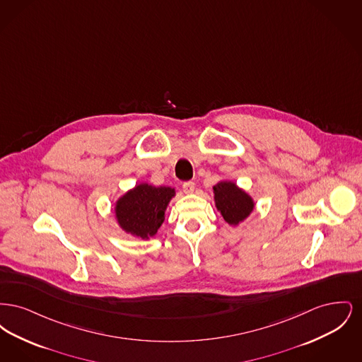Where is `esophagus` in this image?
Wrapping results in <instances>:
<instances>
[{
	"label": "esophagus",
	"mask_w": 362,
	"mask_h": 362,
	"mask_svg": "<svg viewBox=\"0 0 362 362\" xmlns=\"http://www.w3.org/2000/svg\"><path fill=\"white\" fill-rule=\"evenodd\" d=\"M194 189H195L194 182H185V183H183V191H185L186 194L194 192Z\"/></svg>",
	"instance_id": "1"
}]
</instances>
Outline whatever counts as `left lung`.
<instances>
[{
    "label": "left lung",
    "instance_id": "8db88e82",
    "mask_svg": "<svg viewBox=\"0 0 362 362\" xmlns=\"http://www.w3.org/2000/svg\"><path fill=\"white\" fill-rule=\"evenodd\" d=\"M214 202L217 210L221 213L225 223L229 225H239L244 221L254 210V199L236 186L233 182L223 180L214 187Z\"/></svg>",
    "mask_w": 362,
    "mask_h": 362
}]
</instances>
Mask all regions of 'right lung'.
I'll list each match as a JSON object with an SVG mask.
<instances>
[{"instance_id":"1","label":"right lung","mask_w":362,"mask_h":362,"mask_svg":"<svg viewBox=\"0 0 362 362\" xmlns=\"http://www.w3.org/2000/svg\"><path fill=\"white\" fill-rule=\"evenodd\" d=\"M173 197L175 189L171 187L137 185L117 201V221L126 233L148 240L164 223L165 210Z\"/></svg>"}]
</instances>
